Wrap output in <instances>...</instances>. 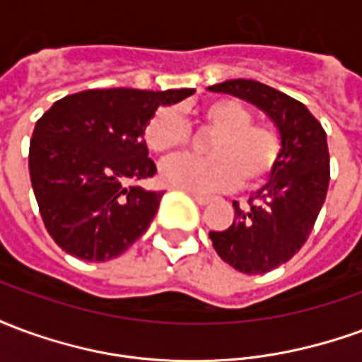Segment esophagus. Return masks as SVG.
<instances>
[{"mask_svg": "<svg viewBox=\"0 0 362 362\" xmlns=\"http://www.w3.org/2000/svg\"><path fill=\"white\" fill-rule=\"evenodd\" d=\"M189 196L194 197V199H196L197 204L199 205H207L209 204V202H211V197H207V196H202V194H197V192H188Z\"/></svg>", "mask_w": 362, "mask_h": 362, "instance_id": "obj_1", "label": "esophagus"}]
</instances>
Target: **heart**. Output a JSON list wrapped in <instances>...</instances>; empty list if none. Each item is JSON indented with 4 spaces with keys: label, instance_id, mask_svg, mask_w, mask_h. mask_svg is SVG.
<instances>
[{
    "label": "heart",
    "instance_id": "obj_1",
    "mask_svg": "<svg viewBox=\"0 0 362 362\" xmlns=\"http://www.w3.org/2000/svg\"><path fill=\"white\" fill-rule=\"evenodd\" d=\"M204 129L213 132L205 145L207 158L184 157L163 166L160 180L173 188L211 194L235 186L258 184L281 158V137L269 124L252 122V112L236 98H215L197 110ZM145 143L160 157L188 147L189 127L176 108H158L145 126Z\"/></svg>",
    "mask_w": 362,
    "mask_h": 362
}]
</instances>
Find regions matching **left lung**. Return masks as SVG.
<instances>
[{
    "instance_id": "1",
    "label": "left lung",
    "mask_w": 362,
    "mask_h": 362,
    "mask_svg": "<svg viewBox=\"0 0 362 362\" xmlns=\"http://www.w3.org/2000/svg\"><path fill=\"white\" fill-rule=\"evenodd\" d=\"M209 90L252 103L279 129L283 149L269 182L248 199V207L233 202L230 227L209 233L228 266L246 275L267 273L303 248L318 219L329 184L326 132L303 103L264 83L230 79Z\"/></svg>"
}]
</instances>
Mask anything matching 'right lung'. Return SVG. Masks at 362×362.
<instances>
[{
    "label": "right lung",
    "instance_id": "right-lung-1",
    "mask_svg": "<svg viewBox=\"0 0 362 362\" xmlns=\"http://www.w3.org/2000/svg\"><path fill=\"white\" fill-rule=\"evenodd\" d=\"M194 89H89L52 104L36 122L28 170L44 227L85 262L118 258L149 228L163 192L134 182L157 174L143 139L158 106Z\"/></svg>",
    "mask_w": 362,
    "mask_h": 362
}]
</instances>
